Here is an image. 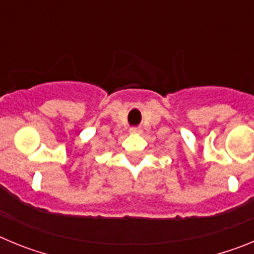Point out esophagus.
I'll use <instances>...</instances> for the list:
<instances>
[{"label": "esophagus", "instance_id": "obj_1", "mask_svg": "<svg viewBox=\"0 0 254 254\" xmlns=\"http://www.w3.org/2000/svg\"><path fill=\"white\" fill-rule=\"evenodd\" d=\"M141 131H142V129H141L140 127H131V128H129V132H131V133H141Z\"/></svg>", "mask_w": 254, "mask_h": 254}]
</instances>
